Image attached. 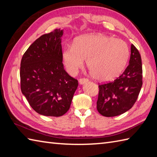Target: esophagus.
<instances>
[{"label": "esophagus", "mask_w": 157, "mask_h": 157, "mask_svg": "<svg viewBox=\"0 0 157 157\" xmlns=\"http://www.w3.org/2000/svg\"><path fill=\"white\" fill-rule=\"evenodd\" d=\"M88 81H89V79L86 78H81L79 79V83H80V84H81V85L85 84V82H88Z\"/></svg>", "instance_id": "1"}]
</instances>
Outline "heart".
<instances>
[{"mask_svg":"<svg viewBox=\"0 0 157 157\" xmlns=\"http://www.w3.org/2000/svg\"><path fill=\"white\" fill-rule=\"evenodd\" d=\"M129 56L130 48L126 41L102 34L80 36L72 46H65L62 54L70 74H76L86 60L90 75L101 81H109L119 76Z\"/></svg>","mask_w":157,"mask_h":157,"instance_id":"b5f03b06","label":"heart"}]
</instances>
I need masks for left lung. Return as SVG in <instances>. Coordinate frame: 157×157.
I'll use <instances>...</instances> for the list:
<instances>
[{"label":"left lung","instance_id":"8db88e82","mask_svg":"<svg viewBox=\"0 0 157 157\" xmlns=\"http://www.w3.org/2000/svg\"><path fill=\"white\" fill-rule=\"evenodd\" d=\"M142 86V59L138 49L131 45L129 65L113 81L99 85L97 109L105 117L122 114L133 107Z\"/></svg>","mask_w":157,"mask_h":157}]
</instances>
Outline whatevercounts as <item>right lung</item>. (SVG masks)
<instances>
[{"instance_id":"obj_1","label":"right lung","mask_w":157,"mask_h":157,"mask_svg":"<svg viewBox=\"0 0 157 157\" xmlns=\"http://www.w3.org/2000/svg\"><path fill=\"white\" fill-rule=\"evenodd\" d=\"M62 35L60 29L42 35L26 50L21 62V92L33 110L46 116L67 113L78 85V80L64 68Z\"/></svg>"}]
</instances>
